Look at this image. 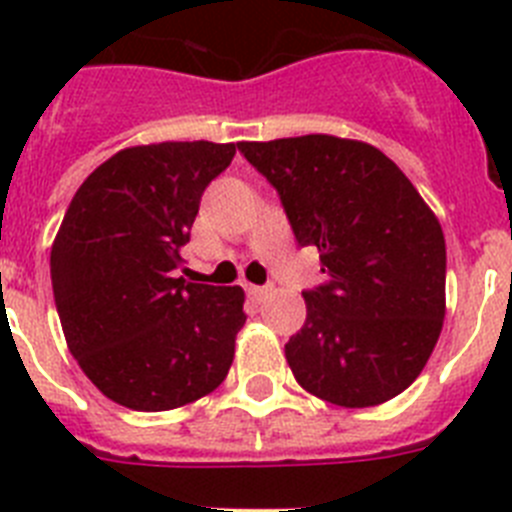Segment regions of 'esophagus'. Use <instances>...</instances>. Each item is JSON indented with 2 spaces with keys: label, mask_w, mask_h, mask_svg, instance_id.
Returning a JSON list of instances; mask_svg holds the SVG:
<instances>
[{
  "label": "esophagus",
  "mask_w": 512,
  "mask_h": 512,
  "mask_svg": "<svg viewBox=\"0 0 512 512\" xmlns=\"http://www.w3.org/2000/svg\"><path fill=\"white\" fill-rule=\"evenodd\" d=\"M246 292H248V297H251V300H261V297H264L269 289L256 287V284H246Z\"/></svg>",
  "instance_id": "esophagus-1"
}]
</instances>
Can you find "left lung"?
<instances>
[{
    "instance_id": "1",
    "label": "left lung",
    "mask_w": 512,
    "mask_h": 512,
    "mask_svg": "<svg viewBox=\"0 0 512 512\" xmlns=\"http://www.w3.org/2000/svg\"><path fill=\"white\" fill-rule=\"evenodd\" d=\"M279 192L325 284L302 292L284 346L302 390L341 408L392 400L423 372L446 315V241L418 189L379 148L336 135L238 143Z\"/></svg>"
}]
</instances>
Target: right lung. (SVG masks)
<instances>
[{
	"instance_id": "add662e5",
	"label": "right lung",
	"mask_w": 512,
	"mask_h": 512,
	"mask_svg": "<svg viewBox=\"0 0 512 512\" xmlns=\"http://www.w3.org/2000/svg\"><path fill=\"white\" fill-rule=\"evenodd\" d=\"M235 143L133 146L76 189L51 248V282L69 351L117 405L174 410L210 395L246 323L241 287L176 277L202 192Z\"/></svg>"
}]
</instances>
